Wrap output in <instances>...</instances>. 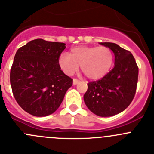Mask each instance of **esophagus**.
Here are the masks:
<instances>
[{
    "mask_svg": "<svg viewBox=\"0 0 154 154\" xmlns=\"http://www.w3.org/2000/svg\"><path fill=\"white\" fill-rule=\"evenodd\" d=\"M79 82L78 79H73V85H77L78 83Z\"/></svg>",
    "mask_w": 154,
    "mask_h": 154,
    "instance_id": "34e87169",
    "label": "esophagus"
}]
</instances>
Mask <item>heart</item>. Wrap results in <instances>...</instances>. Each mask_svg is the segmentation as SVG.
<instances>
[{"instance_id":"heart-1","label":"heart","mask_w":154,"mask_h":154,"mask_svg":"<svg viewBox=\"0 0 154 154\" xmlns=\"http://www.w3.org/2000/svg\"><path fill=\"white\" fill-rule=\"evenodd\" d=\"M113 62V52L107 46H75L69 55L62 54L59 58V65L66 74L72 75L81 66L82 72L93 80L104 77L111 69Z\"/></svg>"}]
</instances>
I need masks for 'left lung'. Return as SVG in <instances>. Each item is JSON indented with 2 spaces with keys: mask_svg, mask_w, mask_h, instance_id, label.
<instances>
[{
  "mask_svg": "<svg viewBox=\"0 0 154 154\" xmlns=\"http://www.w3.org/2000/svg\"><path fill=\"white\" fill-rule=\"evenodd\" d=\"M112 50L115 66L103 78L88 84L84 101L100 117H111L125 111L133 101L138 80V66L131 53L116 43H100Z\"/></svg>",
  "mask_w": 154,
  "mask_h": 154,
  "instance_id": "obj_1",
  "label": "left lung"
}]
</instances>
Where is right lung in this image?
<instances>
[{"instance_id": "add662e5", "label": "right lung", "mask_w": 154, "mask_h": 154, "mask_svg": "<svg viewBox=\"0 0 154 154\" xmlns=\"http://www.w3.org/2000/svg\"><path fill=\"white\" fill-rule=\"evenodd\" d=\"M65 48L63 43L36 39L15 54L10 74L13 94L18 105L33 116L54 113L72 85V79L59 65Z\"/></svg>"}]
</instances>
